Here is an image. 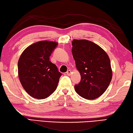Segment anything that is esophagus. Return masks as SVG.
I'll return each instance as SVG.
<instances>
[{
    "mask_svg": "<svg viewBox=\"0 0 133 133\" xmlns=\"http://www.w3.org/2000/svg\"><path fill=\"white\" fill-rule=\"evenodd\" d=\"M66 75H70L71 74V70H68V71H67V72H66Z\"/></svg>",
    "mask_w": 133,
    "mask_h": 133,
    "instance_id": "34e87169",
    "label": "esophagus"
}]
</instances>
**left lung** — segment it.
I'll return each mask as SVG.
<instances>
[{
    "mask_svg": "<svg viewBox=\"0 0 133 133\" xmlns=\"http://www.w3.org/2000/svg\"><path fill=\"white\" fill-rule=\"evenodd\" d=\"M72 53L81 81L75 85L79 96L95 99L107 90L112 77L111 61L105 50L87 40H73Z\"/></svg>",
    "mask_w": 133,
    "mask_h": 133,
    "instance_id": "1",
    "label": "left lung"
}]
</instances>
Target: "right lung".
I'll return each mask as SVG.
<instances>
[{
	"mask_svg": "<svg viewBox=\"0 0 133 133\" xmlns=\"http://www.w3.org/2000/svg\"><path fill=\"white\" fill-rule=\"evenodd\" d=\"M57 46L56 42L51 41L35 43L24 50L18 60L19 81L32 97L46 99L56 89L62 74L49 57Z\"/></svg>",
	"mask_w": 133,
	"mask_h": 133,
	"instance_id": "right-lung-1",
	"label": "right lung"
}]
</instances>
